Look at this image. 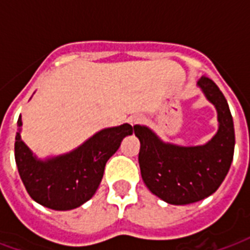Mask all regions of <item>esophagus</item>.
<instances>
[{"instance_id": "esophagus-1", "label": "esophagus", "mask_w": 250, "mask_h": 250, "mask_svg": "<svg viewBox=\"0 0 250 250\" xmlns=\"http://www.w3.org/2000/svg\"><path fill=\"white\" fill-rule=\"evenodd\" d=\"M141 121H143V118L140 115H132V117L128 118V122L131 125H139V123H141Z\"/></svg>"}]
</instances>
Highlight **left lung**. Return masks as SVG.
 Returning a JSON list of instances; mask_svg holds the SVG:
<instances>
[{
    "label": "left lung",
    "instance_id": "1",
    "mask_svg": "<svg viewBox=\"0 0 250 250\" xmlns=\"http://www.w3.org/2000/svg\"><path fill=\"white\" fill-rule=\"evenodd\" d=\"M197 85L217 109V133L197 146L164 143L145 125H133L140 140L139 165L145 186L171 205H188L209 197L229 172L235 149V129L229 104L213 80L202 76Z\"/></svg>",
    "mask_w": 250,
    "mask_h": 250
}]
</instances>
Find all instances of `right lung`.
<instances>
[{"label": "right lung", "mask_w": 250, "mask_h": 250, "mask_svg": "<svg viewBox=\"0 0 250 250\" xmlns=\"http://www.w3.org/2000/svg\"><path fill=\"white\" fill-rule=\"evenodd\" d=\"M15 136V162L28 194L40 205L53 210H71L92 198L104 176L106 162L132 135V125L101 129L72 152L39 160L21 137Z\"/></svg>", "instance_id": "1"}]
</instances>
